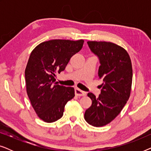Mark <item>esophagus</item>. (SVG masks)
Wrapping results in <instances>:
<instances>
[{
  "mask_svg": "<svg viewBox=\"0 0 151 151\" xmlns=\"http://www.w3.org/2000/svg\"><path fill=\"white\" fill-rule=\"evenodd\" d=\"M75 93L77 96H86V92L80 90V88H76L75 89Z\"/></svg>",
  "mask_w": 151,
  "mask_h": 151,
  "instance_id": "esophagus-1",
  "label": "esophagus"
}]
</instances>
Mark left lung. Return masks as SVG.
Here are the masks:
<instances>
[{
    "label": "left lung",
    "mask_w": 151,
    "mask_h": 151,
    "mask_svg": "<svg viewBox=\"0 0 151 151\" xmlns=\"http://www.w3.org/2000/svg\"><path fill=\"white\" fill-rule=\"evenodd\" d=\"M87 43L100 60L98 76L103 83L98 98L92 93L87 94L92 104L86 110L84 119L89 124L100 127L113 121L127 104L131 94L133 69L129 53L122 47L104 41Z\"/></svg>",
    "instance_id": "obj_1"
}]
</instances>
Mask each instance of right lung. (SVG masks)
<instances>
[{
    "instance_id": "right-lung-1",
    "label": "right lung",
    "mask_w": 151,
    "mask_h": 151,
    "mask_svg": "<svg viewBox=\"0 0 151 151\" xmlns=\"http://www.w3.org/2000/svg\"><path fill=\"white\" fill-rule=\"evenodd\" d=\"M83 44V40L55 39L40 43L31 53L24 71L27 93L35 112L45 122L61 118L65 104L75 96L74 88L59 85L55 77Z\"/></svg>"
}]
</instances>
